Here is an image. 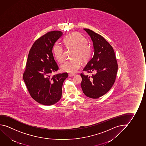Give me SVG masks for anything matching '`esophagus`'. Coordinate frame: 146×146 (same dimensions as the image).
I'll list each match as a JSON object with an SVG mask.
<instances>
[{
    "instance_id": "34e87169",
    "label": "esophagus",
    "mask_w": 146,
    "mask_h": 146,
    "mask_svg": "<svg viewBox=\"0 0 146 146\" xmlns=\"http://www.w3.org/2000/svg\"><path fill=\"white\" fill-rule=\"evenodd\" d=\"M75 75V74H72V73H69V77L74 76Z\"/></svg>"
}]
</instances>
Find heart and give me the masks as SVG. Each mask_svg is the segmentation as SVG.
I'll use <instances>...</instances> for the list:
<instances>
[{"mask_svg": "<svg viewBox=\"0 0 146 146\" xmlns=\"http://www.w3.org/2000/svg\"><path fill=\"white\" fill-rule=\"evenodd\" d=\"M63 42L66 48L73 49L71 52L73 58L66 61L61 66L63 72L74 73L77 71L81 65V61L87 63L92 58V47L88 44L86 38L78 32H74L66 36ZM52 52L54 58L59 63H62L65 58V50L59 44L54 45Z\"/></svg>", "mask_w": 146, "mask_h": 146, "instance_id": "1", "label": "heart"}]
</instances>
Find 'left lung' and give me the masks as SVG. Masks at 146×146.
Instances as JSON below:
<instances>
[{
    "label": "left lung",
    "mask_w": 146,
    "mask_h": 146,
    "mask_svg": "<svg viewBox=\"0 0 146 146\" xmlns=\"http://www.w3.org/2000/svg\"><path fill=\"white\" fill-rule=\"evenodd\" d=\"M93 41L94 56L83 71L94 73L92 76L81 73V86L84 94L92 99H98L106 94L114 83L118 64L112 46L103 37L91 30L84 29Z\"/></svg>",
    "instance_id": "obj_1"
}]
</instances>
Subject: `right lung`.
<instances>
[{"mask_svg": "<svg viewBox=\"0 0 146 146\" xmlns=\"http://www.w3.org/2000/svg\"><path fill=\"white\" fill-rule=\"evenodd\" d=\"M62 35V32L53 31L37 39L30 50L23 73L31 97L43 105H52L60 101L63 82L68 77L67 73L52 76L59 68L54 60L52 47Z\"/></svg>", "mask_w": 146, "mask_h": 146, "instance_id": "1", "label": "right lung"}]
</instances>
